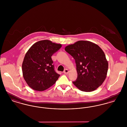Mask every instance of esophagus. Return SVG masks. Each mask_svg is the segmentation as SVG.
Listing matches in <instances>:
<instances>
[{
  "instance_id": "1",
  "label": "esophagus",
  "mask_w": 127,
  "mask_h": 127,
  "mask_svg": "<svg viewBox=\"0 0 127 127\" xmlns=\"http://www.w3.org/2000/svg\"><path fill=\"white\" fill-rule=\"evenodd\" d=\"M68 70L67 69H65V70H64V73L65 74H68Z\"/></svg>"
}]
</instances>
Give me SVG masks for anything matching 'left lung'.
Wrapping results in <instances>:
<instances>
[{
  "label": "left lung",
  "instance_id": "1",
  "mask_svg": "<svg viewBox=\"0 0 127 127\" xmlns=\"http://www.w3.org/2000/svg\"><path fill=\"white\" fill-rule=\"evenodd\" d=\"M65 49L75 60L78 77L73 83L76 87L91 92L102 85L107 76L108 62L101 48L95 43L81 40Z\"/></svg>",
  "mask_w": 127,
  "mask_h": 127
}]
</instances>
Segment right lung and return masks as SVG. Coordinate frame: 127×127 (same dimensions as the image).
Here are the masks:
<instances>
[{
  "label": "right lung",
  "instance_id": "1",
  "mask_svg": "<svg viewBox=\"0 0 127 127\" xmlns=\"http://www.w3.org/2000/svg\"><path fill=\"white\" fill-rule=\"evenodd\" d=\"M62 45L48 40L34 44L25 56L22 68L26 83L33 90L45 91L54 84L60 75L54 70L52 55Z\"/></svg>",
  "mask_w": 127,
  "mask_h": 127
}]
</instances>
